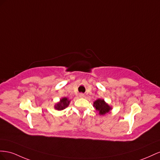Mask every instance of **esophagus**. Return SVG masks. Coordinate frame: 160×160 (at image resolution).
<instances>
[{"instance_id":"34e87169","label":"esophagus","mask_w":160,"mask_h":160,"mask_svg":"<svg viewBox=\"0 0 160 160\" xmlns=\"http://www.w3.org/2000/svg\"><path fill=\"white\" fill-rule=\"evenodd\" d=\"M79 97H80V98H83V97H84V94H82V93H81V94H79Z\"/></svg>"}]
</instances>
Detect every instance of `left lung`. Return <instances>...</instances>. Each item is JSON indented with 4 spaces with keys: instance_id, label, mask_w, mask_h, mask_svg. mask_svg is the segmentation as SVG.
<instances>
[{
    "instance_id": "obj_1",
    "label": "left lung",
    "mask_w": 160,
    "mask_h": 160,
    "mask_svg": "<svg viewBox=\"0 0 160 160\" xmlns=\"http://www.w3.org/2000/svg\"><path fill=\"white\" fill-rule=\"evenodd\" d=\"M94 107H95L96 110L99 112V115H104L105 114L110 112L112 109V107L108 105L103 99H97L94 102Z\"/></svg>"
}]
</instances>
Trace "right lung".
Returning <instances> with one entry per match:
<instances>
[{"label": "right lung", "instance_id": "1", "mask_svg": "<svg viewBox=\"0 0 160 160\" xmlns=\"http://www.w3.org/2000/svg\"><path fill=\"white\" fill-rule=\"evenodd\" d=\"M70 102V100L68 98H66V97L62 98V99H60V102H58L56 105L54 106V108L58 111L63 110V109L66 108V107H68V105H69Z\"/></svg>", "mask_w": 160, "mask_h": 160}]
</instances>
